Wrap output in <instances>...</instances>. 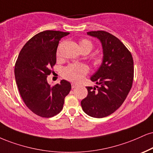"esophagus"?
Listing matches in <instances>:
<instances>
[{
	"label": "esophagus",
	"instance_id": "obj_1",
	"mask_svg": "<svg viewBox=\"0 0 153 153\" xmlns=\"http://www.w3.org/2000/svg\"><path fill=\"white\" fill-rule=\"evenodd\" d=\"M71 85H72V88H73H73H76L77 86H78V85H77V84H75V83H72V84H71Z\"/></svg>",
	"mask_w": 153,
	"mask_h": 153
}]
</instances>
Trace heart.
<instances>
[{"label":"heart","mask_w":153,"mask_h":153,"mask_svg":"<svg viewBox=\"0 0 153 153\" xmlns=\"http://www.w3.org/2000/svg\"><path fill=\"white\" fill-rule=\"evenodd\" d=\"M79 45H80V48L82 52V51H88V53H90L93 48V43L88 39H82L79 42ZM59 54H60V48H58V51H57V56H59ZM93 60L96 63H99L101 61V58L97 56L95 57ZM88 73V68L85 65H83V64H78V65L72 64V65H69L62 70V74L63 78L69 80V81L73 82H79L84 78V77Z\"/></svg>","instance_id":"obj_1"}]
</instances>
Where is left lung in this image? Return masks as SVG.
Here are the masks:
<instances>
[{
    "instance_id": "obj_1",
    "label": "left lung",
    "mask_w": 153,
    "mask_h": 153,
    "mask_svg": "<svg viewBox=\"0 0 153 153\" xmlns=\"http://www.w3.org/2000/svg\"><path fill=\"white\" fill-rule=\"evenodd\" d=\"M88 34L100 40L103 60L91 78L100 86L86 88L88 95L81 106L87 115L101 118L118 109L128 96L133 82V59L126 45L110 33L97 30Z\"/></svg>"
}]
</instances>
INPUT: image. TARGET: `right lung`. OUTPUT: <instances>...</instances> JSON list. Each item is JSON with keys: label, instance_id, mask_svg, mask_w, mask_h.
Here are the masks:
<instances>
[{"label": "right lung", "instance_id": "add662e5", "mask_svg": "<svg viewBox=\"0 0 153 153\" xmlns=\"http://www.w3.org/2000/svg\"><path fill=\"white\" fill-rule=\"evenodd\" d=\"M70 33L45 30L31 38L21 49L15 65V77L24 103L33 113L51 117L61 111L64 100L71 90L69 82L62 80L53 87L47 77L56 62L59 41Z\"/></svg>", "mask_w": 153, "mask_h": 153}]
</instances>
